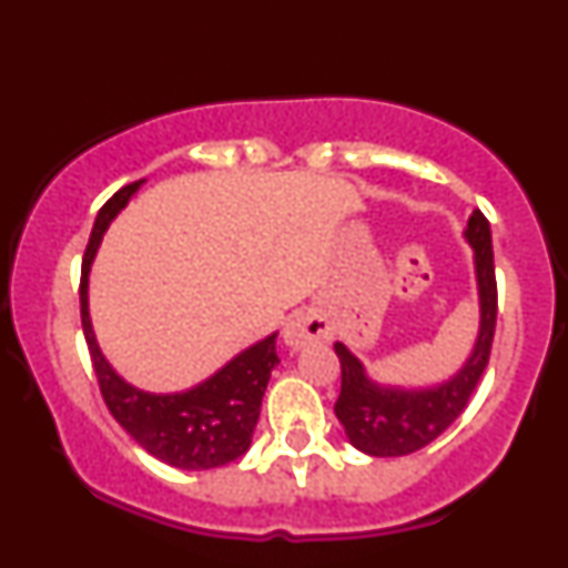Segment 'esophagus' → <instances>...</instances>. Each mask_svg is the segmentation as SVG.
I'll return each mask as SVG.
<instances>
[{
  "instance_id": "34e87169",
  "label": "esophagus",
  "mask_w": 568,
  "mask_h": 568,
  "mask_svg": "<svg viewBox=\"0 0 568 568\" xmlns=\"http://www.w3.org/2000/svg\"><path fill=\"white\" fill-rule=\"evenodd\" d=\"M329 337H333L329 323L315 311L295 313L283 329V343L291 349H303L313 343H329Z\"/></svg>"
}]
</instances>
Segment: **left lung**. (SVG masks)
Instances as JSON below:
<instances>
[{"label":"left lung","instance_id":"8db88e82","mask_svg":"<svg viewBox=\"0 0 568 568\" xmlns=\"http://www.w3.org/2000/svg\"><path fill=\"white\" fill-rule=\"evenodd\" d=\"M464 241L474 253V277L479 295V333L469 357L455 375L432 387L383 385L367 375L363 359L335 343L343 367V387L335 402V415L345 427L349 445L369 457H405L427 447L467 407L484 367L497 325V281L489 221L474 211L464 229Z\"/></svg>","mask_w":568,"mask_h":568}]
</instances>
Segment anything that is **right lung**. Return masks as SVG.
Masks as SVG:
<instances>
[{"label":"right lung","mask_w":568,"mask_h":568,"mask_svg":"<svg viewBox=\"0 0 568 568\" xmlns=\"http://www.w3.org/2000/svg\"><path fill=\"white\" fill-rule=\"evenodd\" d=\"M143 183L146 181L123 185L104 203L94 221L84 263H81V325H84L91 363H94L101 395L113 419L149 455L185 471L223 467L243 457L251 447L267 379L273 367L281 363L275 355L277 333L257 339L203 383L181 392L141 389L113 369L106 355L101 353L94 325H91L89 273L111 221L126 209Z\"/></svg>","instance_id":"1"}]
</instances>
